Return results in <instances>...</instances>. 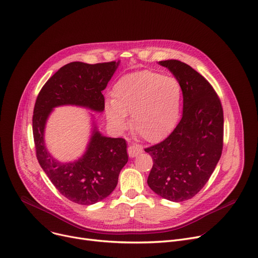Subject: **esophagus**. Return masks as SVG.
I'll list each match as a JSON object with an SVG mask.
<instances>
[{"label": "esophagus", "mask_w": 258, "mask_h": 258, "mask_svg": "<svg viewBox=\"0 0 258 258\" xmlns=\"http://www.w3.org/2000/svg\"><path fill=\"white\" fill-rule=\"evenodd\" d=\"M127 153H128L130 157H136L137 155L142 153V149L136 144H131L130 147L127 148Z\"/></svg>", "instance_id": "esophagus-1"}]
</instances>
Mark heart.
I'll return each mask as SVG.
<instances>
[{"label":"heart","mask_w":258,"mask_h":258,"mask_svg":"<svg viewBox=\"0 0 258 258\" xmlns=\"http://www.w3.org/2000/svg\"><path fill=\"white\" fill-rule=\"evenodd\" d=\"M182 88L172 77L141 71L124 75L113 88V100L105 105L108 121L116 128L127 124L135 135L147 141H158L174 130L180 118Z\"/></svg>","instance_id":"heart-1"}]
</instances>
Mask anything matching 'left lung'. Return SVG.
<instances>
[{
    "instance_id": "1",
    "label": "left lung",
    "mask_w": 258,
    "mask_h": 258,
    "mask_svg": "<svg viewBox=\"0 0 258 258\" xmlns=\"http://www.w3.org/2000/svg\"><path fill=\"white\" fill-rule=\"evenodd\" d=\"M180 83L183 114L161 142L145 148L153 158L148 184L167 200L194 197L208 182L223 147V110L215 89L205 77L178 60L160 61Z\"/></svg>"
}]
</instances>
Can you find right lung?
Returning <instances> with one entry per match:
<instances>
[{"mask_svg":"<svg viewBox=\"0 0 258 258\" xmlns=\"http://www.w3.org/2000/svg\"><path fill=\"white\" fill-rule=\"evenodd\" d=\"M119 62L87 64L72 62L62 66L43 85L32 115V133L37 159L55 188L79 205H93L114 191L119 173L128 160L123 138L104 137L94 130L87 151L76 162L53 159L44 144V127L53 107L74 104L96 111L104 109L102 91Z\"/></svg>","mask_w":258,"mask_h":258,"instance_id":"1","label":"right lung"}]
</instances>
